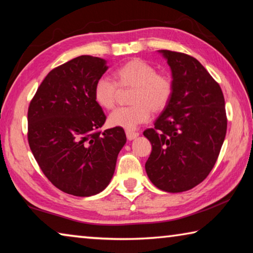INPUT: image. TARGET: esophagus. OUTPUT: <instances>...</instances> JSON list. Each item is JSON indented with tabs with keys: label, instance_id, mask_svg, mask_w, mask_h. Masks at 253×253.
I'll list each match as a JSON object with an SVG mask.
<instances>
[{
	"label": "esophagus",
	"instance_id": "esophagus-1",
	"mask_svg": "<svg viewBox=\"0 0 253 253\" xmlns=\"http://www.w3.org/2000/svg\"><path fill=\"white\" fill-rule=\"evenodd\" d=\"M139 134L136 133V131H131V130H127L126 131V136L128 138V141H133V139H135L136 137H137Z\"/></svg>",
	"mask_w": 253,
	"mask_h": 253
}]
</instances>
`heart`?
<instances>
[{
  "instance_id": "b5f03b06",
  "label": "heart",
  "mask_w": 253,
  "mask_h": 253,
  "mask_svg": "<svg viewBox=\"0 0 253 253\" xmlns=\"http://www.w3.org/2000/svg\"><path fill=\"white\" fill-rule=\"evenodd\" d=\"M116 81L120 89H133L129 107L118 108L108 117L112 127L133 130L155 114L169 106L173 95V81L167 73L156 72L154 65L141 58H133L115 71ZM108 78H100L94 84V101L103 109H112L117 101L119 88Z\"/></svg>"
}]
</instances>
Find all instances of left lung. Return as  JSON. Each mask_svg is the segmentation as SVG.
Instances as JSON below:
<instances>
[{"mask_svg": "<svg viewBox=\"0 0 253 253\" xmlns=\"http://www.w3.org/2000/svg\"><path fill=\"white\" fill-rule=\"evenodd\" d=\"M159 53L169 64L174 90L154 127L143 133L152 144L145 170L159 189L182 192L204 181L215 166L226 135L225 101L219 84L197 59Z\"/></svg>", "mask_w": 253, "mask_h": 253, "instance_id": "obj_1", "label": "left lung"}]
</instances>
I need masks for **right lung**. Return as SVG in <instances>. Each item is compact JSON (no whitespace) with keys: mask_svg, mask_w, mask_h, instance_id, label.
I'll return each mask as SVG.
<instances>
[{"mask_svg":"<svg viewBox=\"0 0 253 253\" xmlns=\"http://www.w3.org/2000/svg\"><path fill=\"white\" fill-rule=\"evenodd\" d=\"M107 70L102 58L71 59L47 74L28 109V142L38 166L56 188L78 197L109 184L126 143L123 128L100 131L106 115L93 87Z\"/></svg>","mask_w":253,"mask_h":253,"instance_id":"add662e5","label":"right lung"}]
</instances>
